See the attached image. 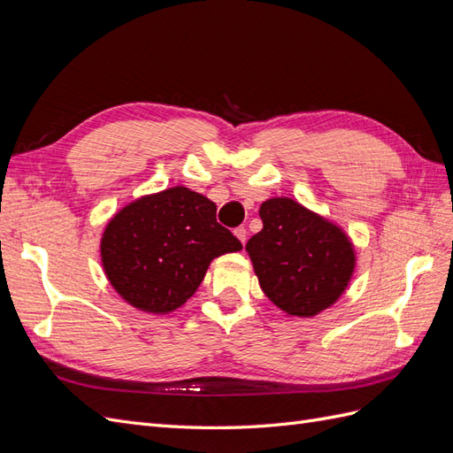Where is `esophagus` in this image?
I'll list each match as a JSON object with an SVG mask.
<instances>
[{
    "mask_svg": "<svg viewBox=\"0 0 453 453\" xmlns=\"http://www.w3.org/2000/svg\"><path fill=\"white\" fill-rule=\"evenodd\" d=\"M234 234H236V238H238L242 243H245V240H248V228H245V226H238V228H234Z\"/></svg>",
    "mask_w": 453,
    "mask_h": 453,
    "instance_id": "esophagus-1",
    "label": "esophagus"
}]
</instances>
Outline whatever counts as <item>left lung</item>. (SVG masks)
Returning <instances> with one entry per match:
<instances>
[{
	"label": "left lung",
	"instance_id": "left-lung-1",
	"mask_svg": "<svg viewBox=\"0 0 453 453\" xmlns=\"http://www.w3.org/2000/svg\"><path fill=\"white\" fill-rule=\"evenodd\" d=\"M258 215L263 230L245 251L265 295L298 318L334 304L355 268L353 245L342 228L291 198L263 202Z\"/></svg>",
	"mask_w": 453,
	"mask_h": 453
}]
</instances>
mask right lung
<instances>
[{"instance_id": "add662e5", "label": "right lung", "mask_w": 453, "mask_h": 453, "mask_svg": "<svg viewBox=\"0 0 453 453\" xmlns=\"http://www.w3.org/2000/svg\"><path fill=\"white\" fill-rule=\"evenodd\" d=\"M215 213L211 200L187 187H172L122 208L109 221L100 248L115 291L149 313L185 304L215 257L242 250Z\"/></svg>"}]
</instances>
